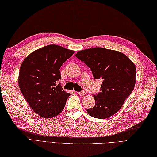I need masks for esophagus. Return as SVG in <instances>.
Masks as SVG:
<instances>
[{"label":"esophagus","instance_id":"obj_1","mask_svg":"<svg viewBox=\"0 0 157 157\" xmlns=\"http://www.w3.org/2000/svg\"><path fill=\"white\" fill-rule=\"evenodd\" d=\"M78 94L80 96H83V95H85V94H86V92H85V91H81V92H78Z\"/></svg>","mask_w":157,"mask_h":157}]
</instances>
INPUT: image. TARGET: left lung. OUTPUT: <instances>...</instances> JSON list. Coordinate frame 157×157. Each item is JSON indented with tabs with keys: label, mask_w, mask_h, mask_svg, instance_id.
I'll return each instance as SVG.
<instances>
[{
	"label": "left lung",
	"mask_w": 157,
	"mask_h": 157,
	"mask_svg": "<svg viewBox=\"0 0 157 157\" xmlns=\"http://www.w3.org/2000/svg\"><path fill=\"white\" fill-rule=\"evenodd\" d=\"M77 58L91 69L94 79H102L95 105L87 109L90 116L106 119L120 109L134 88L136 69L124 53L96 47L78 51Z\"/></svg>",
	"instance_id": "left-lung-1"
}]
</instances>
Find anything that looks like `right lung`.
Returning a JSON list of instances; mask_svg holds the SVG:
<instances>
[{
  "label": "right lung",
  "mask_w": 157,
  "mask_h": 157,
  "mask_svg": "<svg viewBox=\"0 0 157 157\" xmlns=\"http://www.w3.org/2000/svg\"><path fill=\"white\" fill-rule=\"evenodd\" d=\"M74 51L51 44L27 56L21 65L19 86L24 98L37 115L55 117L65 108L70 94L63 90L57 81L60 68Z\"/></svg>",
  "instance_id": "1"
}]
</instances>
